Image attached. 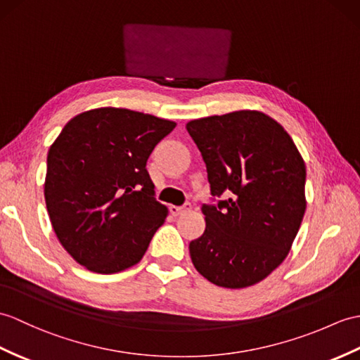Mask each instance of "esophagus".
Segmentation results:
<instances>
[{
  "label": "esophagus",
  "instance_id": "1",
  "mask_svg": "<svg viewBox=\"0 0 360 360\" xmlns=\"http://www.w3.org/2000/svg\"><path fill=\"white\" fill-rule=\"evenodd\" d=\"M191 210V204H186L182 207H178V205H170V213L173 216H178V214H182V213H187Z\"/></svg>",
  "mask_w": 360,
  "mask_h": 360
}]
</instances>
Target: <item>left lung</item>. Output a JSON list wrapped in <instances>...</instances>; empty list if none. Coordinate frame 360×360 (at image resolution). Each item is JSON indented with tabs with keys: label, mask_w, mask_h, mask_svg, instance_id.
Listing matches in <instances>:
<instances>
[{
	"label": "left lung",
	"mask_w": 360,
	"mask_h": 360,
	"mask_svg": "<svg viewBox=\"0 0 360 360\" xmlns=\"http://www.w3.org/2000/svg\"><path fill=\"white\" fill-rule=\"evenodd\" d=\"M207 165L218 205H202L204 235L190 257L207 281L245 288L265 279L290 253L307 208V169L282 125L257 110L187 122Z\"/></svg>",
	"instance_id": "obj_1"
}]
</instances>
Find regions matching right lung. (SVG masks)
I'll use <instances>...</instances> for the list:
<instances>
[{
    "label": "right lung",
    "mask_w": 360,
    "mask_h": 360,
    "mask_svg": "<svg viewBox=\"0 0 360 360\" xmlns=\"http://www.w3.org/2000/svg\"><path fill=\"white\" fill-rule=\"evenodd\" d=\"M176 122L129 108L82 112L47 153L44 198L58 240L101 274L138 264L169 210L155 199L146 164Z\"/></svg>",
    "instance_id": "1"
}]
</instances>
